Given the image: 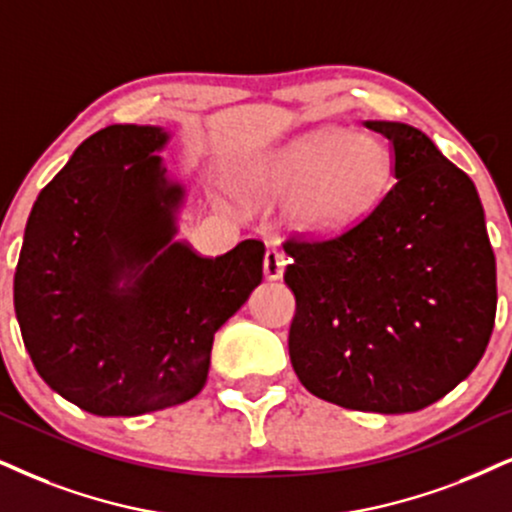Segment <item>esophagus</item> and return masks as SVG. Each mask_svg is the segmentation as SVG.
<instances>
[{
    "label": "esophagus",
    "mask_w": 512,
    "mask_h": 512,
    "mask_svg": "<svg viewBox=\"0 0 512 512\" xmlns=\"http://www.w3.org/2000/svg\"><path fill=\"white\" fill-rule=\"evenodd\" d=\"M283 269H286V255L278 252L276 248L267 250V255H264V276L269 281H278L283 276Z\"/></svg>",
    "instance_id": "1"
}]
</instances>
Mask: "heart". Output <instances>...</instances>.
I'll list each match as a JSON object with an SVG mask.
<instances>
[{
	"label": "heart",
	"instance_id": "b5f03b06",
	"mask_svg": "<svg viewBox=\"0 0 512 512\" xmlns=\"http://www.w3.org/2000/svg\"><path fill=\"white\" fill-rule=\"evenodd\" d=\"M392 179L387 148L368 134L326 127L245 160L236 184L245 196L288 200L295 224L333 231L375 208Z\"/></svg>",
	"mask_w": 512,
	"mask_h": 512
}]
</instances>
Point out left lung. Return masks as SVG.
Masks as SVG:
<instances>
[{
	"instance_id": "obj_1",
	"label": "left lung",
	"mask_w": 512,
	"mask_h": 512,
	"mask_svg": "<svg viewBox=\"0 0 512 512\" xmlns=\"http://www.w3.org/2000/svg\"><path fill=\"white\" fill-rule=\"evenodd\" d=\"M390 141L394 186L331 236H290L288 352L314 397L411 413L468 378L494 331L496 260L468 174L423 132L368 120Z\"/></svg>"
}]
</instances>
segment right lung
Masks as SVG:
<instances>
[{
	"mask_svg": "<svg viewBox=\"0 0 512 512\" xmlns=\"http://www.w3.org/2000/svg\"><path fill=\"white\" fill-rule=\"evenodd\" d=\"M167 132L111 125L75 148L25 226L14 307L37 373L94 416H141L203 390L222 323L262 283L264 243L200 257L170 243Z\"/></svg>",
	"mask_w": 512,
	"mask_h": 512,
	"instance_id": "obj_1",
	"label": "right lung"
}]
</instances>
